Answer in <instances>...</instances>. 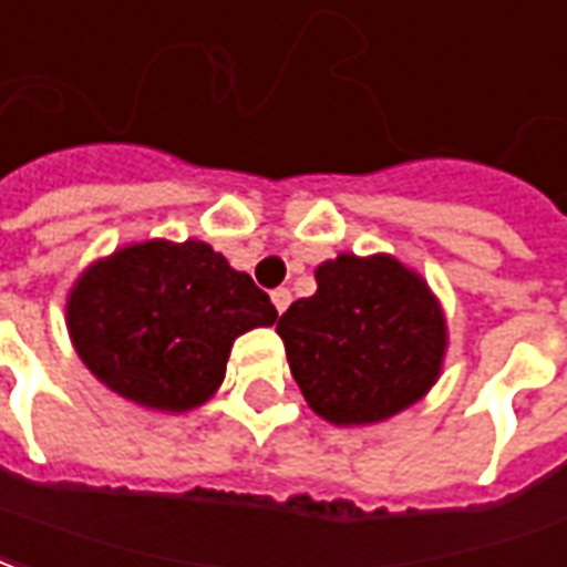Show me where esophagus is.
Instances as JSON below:
<instances>
[{"label":"esophagus","instance_id":"esophagus-1","mask_svg":"<svg viewBox=\"0 0 567 567\" xmlns=\"http://www.w3.org/2000/svg\"><path fill=\"white\" fill-rule=\"evenodd\" d=\"M271 302H275L277 315H284V311H287V308H290V302H292L290 290H287V287H277V290L271 292Z\"/></svg>","mask_w":567,"mask_h":567}]
</instances>
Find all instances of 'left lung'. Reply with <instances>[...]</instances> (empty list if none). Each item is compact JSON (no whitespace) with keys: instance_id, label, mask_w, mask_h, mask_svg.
<instances>
[{"instance_id":"obj_1","label":"left lung","mask_w":567,"mask_h":567,"mask_svg":"<svg viewBox=\"0 0 567 567\" xmlns=\"http://www.w3.org/2000/svg\"><path fill=\"white\" fill-rule=\"evenodd\" d=\"M317 292L277 320L311 412L339 427L379 424L427 396L449 327L427 280L388 252L317 265Z\"/></svg>"}]
</instances>
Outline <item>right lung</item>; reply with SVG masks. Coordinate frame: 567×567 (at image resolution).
<instances>
[{"instance_id":"1","label":"right lung","mask_w":567,"mask_h":567,"mask_svg":"<svg viewBox=\"0 0 567 567\" xmlns=\"http://www.w3.org/2000/svg\"><path fill=\"white\" fill-rule=\"evenodd\" d=\"M277 311L250 275L204 240H140L91 262L66 296L72 348L112 393L192 412L226 379L238 336Z\"/></svg>"}]
</instances>
